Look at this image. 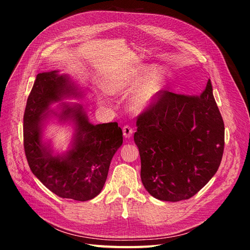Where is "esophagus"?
<instances>
[{
    "instance_id": "esophagus-1",
    "label": "esophagus",
    "mask_w": 250,
    "mask_h": 250,
    "mask_svg": "<svg viewBox=\"0 0 250 250\" xmlns=\"http://www.w3.org/2000/svg\"><path fill=\"white\" fill-rule=\"evenodd\" d=\"M133 128L130 125H125L123 127V133L125 138H130V137L133 135Z\"/></svg>"
}]
</instances>
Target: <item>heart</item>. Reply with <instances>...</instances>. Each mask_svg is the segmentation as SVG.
Wrapping results in <instances>:
<instances>
[{"instance_id":"1","label":"heart","mask_w":250,"mask_h":250,"mask_svg":"<svg viewBox=\"0 0 250 250\" xmlns=\"http://www.w3.org/2000/svg\"><path fill=\"white\" fill-rule=\"evenodd\" d=\"M151 66H143L138 69L125 72L109 80L106 89L110 93H128L130 95V106L135 111H144L148 109L160 92L163 90L168 79L166 69L151 70ZM101 102H104L101 98Z\"/></svg>"}]
</instances>
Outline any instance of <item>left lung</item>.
<instances>
[{"mask_svg":"<svg viewBox=\"0 0 250 250\" xmlns=\"http://www.w3.org/2000/svg\"><path fill=\"white\" fill-rule=\"evenodd\" d=\"M141 181L151 196L189 199L218 170L224 124L208 80L199 95L162 91L137 119Z\"/></svg>","mask_w":250,"mask_h":250,"instance_id":"obj_1","label":"left lung"}]
</instances>
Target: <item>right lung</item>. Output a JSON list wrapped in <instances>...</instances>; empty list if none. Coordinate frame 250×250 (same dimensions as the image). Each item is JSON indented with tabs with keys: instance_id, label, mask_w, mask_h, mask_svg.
I'll return each mask as SVG.
<instances>
[{
	"instance_id": "1",
	"label": "right lung",
	"mask_w": 250,
	"mask_h": 250,
	"mask_svg": "<svg viewBox=\"0 0 250 250\" xmlns=\"http://www.w3.org/2000/svg\"><path fill=\"white\" fill-rule=\"evenodd\" d=\"M83 95L84 90L67 75L42 72L36 76L23 114V147L31 171L56 195L78 201L100 194L111 160L123 144L117 123L92 125L81 104L62 103ZM60 101L57 110L50 109ZM53 117L74 125L71 146L63 154L55 155L49 143L43 141L44 125Z\"/></svg>"
}]
</instances>
